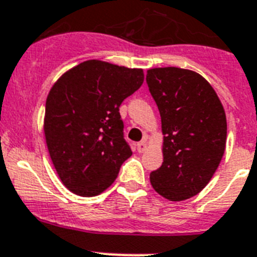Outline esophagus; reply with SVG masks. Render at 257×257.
Wrapping results in <instances>:
<instances>
[{
  "mask_svg": "<svg viewBox=\"0 0 257 257\" xmlns=\"http://www.w3.org/2000/svg\"><path fill=\"white\" fill-rule=\"evenodd\" d=\"M146 150H147L146 142H139V143H138V152L143 153L146 152Z\"/></svg>",
  "mask_w": 257,
  "mask_h": 257,
  "instance_id": "34e87169",
  "label": "esophagus"
}]
</instances>
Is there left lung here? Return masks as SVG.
I'll return each instance as SVG.
<instances>
[{
	"label": "left lung",
	"instance_id": "8db88e82",
	"mask_svg": "<svg viewBox=\"0 0 257 257\" xmlns=\"http://www.w3.org/2000/svg\"><path fill=\"white\" fill-rule=\"evenodd\" d=\"M159 107L164 162L151 185L170 201L195 196L208 185L226 146V115L212 85L197 72L179 67L147 71Z\"/></svg>",
	"mask_w": 257,
	"mask_h": 257
}]
</instances>
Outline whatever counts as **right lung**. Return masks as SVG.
I'll use <instances>...</instances> for the list:
<instances>
[{
	"label": "right lung",
	"mask_w": 257,
	"mask_h": 257,
	"mask_svg": "<svg viewBox=\"0 0 257 257\" xmlns=\"http://www.w3.org/2000/svg\"><path fill=\"white\" fill-rule=\"evenodd\" d=\"M143 80L142 69L89 60L54 83L45 104L44 133L57 174L71 192L101 194L133 155L119 106Z\"/></svg>",
	"instance_id": "right-lung-1"
}]
</instances>
